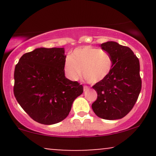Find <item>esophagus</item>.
<instances>
[{
    "label": "esophagus",
    "mask_w": 156,
    "mask_h": 156,
    "mask_svg": "<svg viewBox=\"0 0 156 156\" xmlns=\"http://www.w3.org/2000/svg\"><path fill=\"white\" fill-rule=\"evenodd\" d=\"M89 89V87H87V86H84V87H83V91H84V92H87V91H88Z\"/></svg>",
    "instance_id": "34e87169"
}]
</instances>
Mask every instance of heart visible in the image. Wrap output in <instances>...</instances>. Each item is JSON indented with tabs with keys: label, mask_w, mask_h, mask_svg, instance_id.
Segmentation results:
<instances>
[{
	"label": "heart",
	"mask_w": 156,
	"mask_h": 156,
	"mask_svg": "<svg viewBox=\"0 0 156 156\" xmlns=\"http://www.w3.org/2000/svg\"><path fill=\"white\" fill-rule=\"evenodd\" d=\"M112 68V58L108 52L90 45L76 48L64 65V72L71 80H78L82 72L84 78L92 83L105 79Z\"/></svg>",
	"instance_id": "b5f03b06"
}]
</instances>
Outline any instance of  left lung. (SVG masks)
I'll return each mask as SVG.
<instances>
[{
    "label": "left lung",
    "instance_id": "left-lung-1",
    "mask_svg": "<svg viewBox=\"0 0 156 156\" xmlns=\"http://www.w3.org/2000/svg\"><path fill=\"white\" fill-rule=\"evenodd\" d=\"M101 47L112 56V68L105 79L92 87L98 93L92 110L102 119H122L133 108L141 89L139 58L130 48L116 42Z\"/></svg>",
    "mask_w": 156,
    "mask_h": 156
}]
</instances>
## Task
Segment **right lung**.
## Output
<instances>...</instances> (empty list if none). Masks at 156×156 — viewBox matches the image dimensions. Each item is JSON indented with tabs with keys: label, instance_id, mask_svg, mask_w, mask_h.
<instances>
[{
	"label": "right lung",
	"instance_id": "add662e5",
	"mask_svg": "<svg viewBox=\"0 0 156 156\" xmlns=\"http://www.w3.org/2000/svg\"><path fill=\"white\" fill-rule=\"evenodd\" d=\"M64 48H36L15 66L14 94L34 120L53 125L64 120L83 86L64 76Z\"/></svg>",
	"mask_w": 156,
	"mask_h": 156
}]
</instances>
